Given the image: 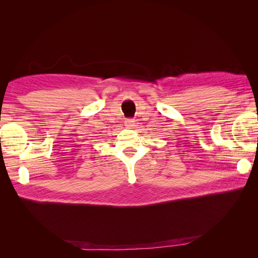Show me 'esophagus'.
Here are the masks:
<instances>
[{
	"instance_id": "34e87169",
	"label": "esophagus",
	"mask_w": 258,
	"mask_h": 258,
	"mask_svg": "<svg viewBox=\"0 0 258 258\" xmlns=\"http://www.w3.org/2000/svg\"><path fill=\"white\" fill-rule=\"evenodd\" d=\"M134 124H135V119H133V118H127L125 120V126L128 128L134 127Z\"/></svg>"
}]
</instances>
